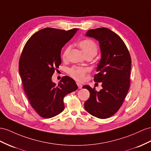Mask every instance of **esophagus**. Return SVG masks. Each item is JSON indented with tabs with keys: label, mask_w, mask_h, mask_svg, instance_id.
Segmentation results:
<instances>
[{
	"label": "esophagus",
	"mask_w": 151,
	"mask_h": 151,
	"mask_svg": "<svg viewBox=\"0 0 151 151\" xmlns=\"http://www.w3.org/2000/svg\"><path fill=\"white\" fill-rule=\"evenodd\" d=\"M76 84H77V86H78V88H82V85L81 84V83H76Z\"/></svg>",
	"instance_id": "esophagus-1"
}]
</instances>
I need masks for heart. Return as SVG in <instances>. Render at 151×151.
<instances>
[{"mask_svg":"<svg viewBox=\"0 0 151 151\" xmlns=\"http://www.w3.org/2000/svg\"><path fill=\"white\" fill-rule=\"evenodd\" d=\"M79 47L82 49L84 55L87 56H92L94 57L98 53V45L96 42L91 40V39H85V40H81L78 43ZM71 46H69L65 50L63 53V59H65L67 57L68 53L71 50ZM89 71L88 68L80 67V66H73L69 69L68 73L72 78L75 79L77 81L82 82L85 79L87 73Z\"/></svg>","mask_w":151,"mask_h":151,"instance_id":"b5f03b06","label":"heart"}]
</instances>
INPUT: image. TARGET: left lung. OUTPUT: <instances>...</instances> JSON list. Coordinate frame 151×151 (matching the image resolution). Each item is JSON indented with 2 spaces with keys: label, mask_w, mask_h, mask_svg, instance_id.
I'll list each match as a JSON object with an SVG mask.
<instances>
[{
  "label": "left lung",
  "mask_w": 151,
  "mask_h": 151,
  "mask_svg": "<svg viewBox=\"0 0 151 151\" xmlns=\"http://www.w3.org/2000/svg\"><path fill=\"white\" fill-rule=\"evenodd\" d=\"M87 36L99 42L101 59L94 80L101 82L99 92L95 87L84 86L90 92V98L84 103L87 112L99 119L111 117L119 110L130 86L131 59L126 45L117 34L107 28L88 30Z\"/></svg>",
  "instance_id": "8db88e82"
}]
</instances>
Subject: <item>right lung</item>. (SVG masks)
Segmentation results:
<instances>
[{
	"instance_id": "right-lung-1",
	"label": "right lung",
	"mask_w": 151,
	"mask_h": 151,
	"mask_svg": "<svg viewBox=\"0 0 151 151\" xmlns=\"http://www.w3.org/2000/svg\"><path fill=\"white\" fill-rule=\"evenodd\" d=\"M78 30L41 29L29 39L22 50L19 72L23 87L30 105L41 117L51 118L61 113L64 98L78 88L75 80L68 76L58 85L52 81L61 64V49Z\"/></svg>"
}]
</instances>
